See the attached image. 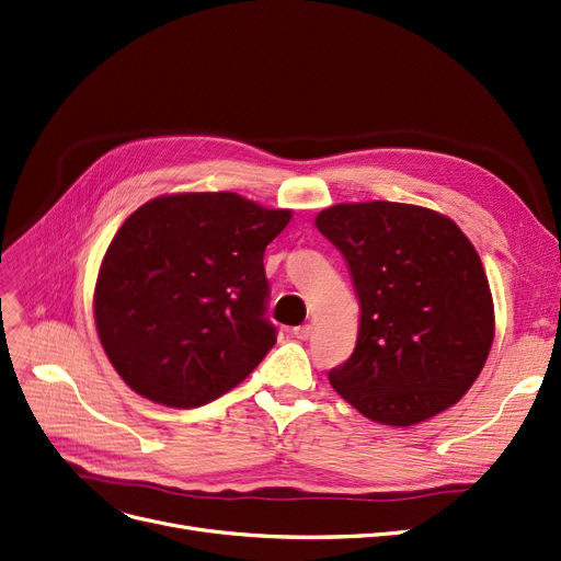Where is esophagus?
I'll list each match as a JSON object with an SVG mask.
<instances>
[{
  "mask_svg": "<svg viewBox=\"0 0 561 561\" xmlns=\"http://www.w3.org/2000/svg\"><path fill=\"white\" fill-rule=\"evenodd\" d=\"M294 334H296L298 339L307 341V339L311 336V325H309V323H307V325H298V328H294Z\"/></svg>",
  "mask_w": 561,
  "mask_h": 561,
  "instance_id": "esophagus-1",
  "label": "esophagus"
}]
</instances>
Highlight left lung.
Listing matches in <instances>:
<instances>
[{
  "mask_svg": "<svg viewBox=\"0 0 561 561\" xmlns=\"http://www.w3.org/2000/svg\"><path fill=\"white\" fill-rule=\"evenodd\" d=\"M316 227L344 254L359 298L353 355L330 385L364 417L412 426L451 408L495 336L491 286L468 236L410 204H336Z\"/></svg>",
  "mask_w": 561,
  "mask_h": 561,
  "instance_id": "8db88e82",
  "label": "left lung"
}]
</instances>
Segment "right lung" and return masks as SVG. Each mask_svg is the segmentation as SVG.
<instances>
[{
	"instance_id": "right-lung-1",
	"label": "right lung",
	"mask_w": 561,
	"mask_h": 561,
	"mask_svg": "<svg viewBox=\"0 0 561 561\" xmlns=\"http://www.w3.org/2000/svg\"><path fill=\"white\" fill-rule=\"evenodd\" d=\"M290 210L236 192L139 206L105 252L93 294L101 344L144 399L199 408L245 380L275 346L263 252Z\"/></svg>"
}]
</instances>
